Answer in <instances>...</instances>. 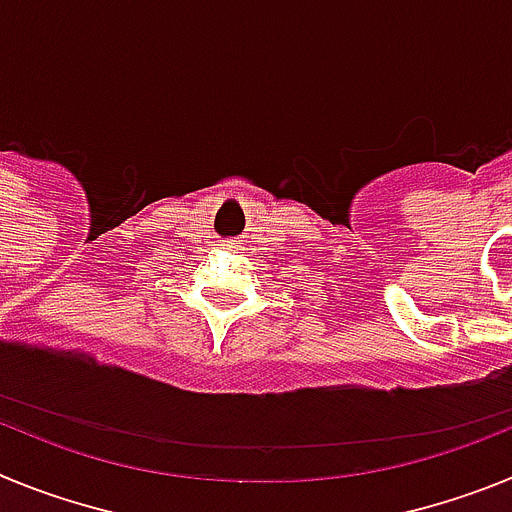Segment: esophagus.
<instances>
[{
	"label": "esophagus",
	"instance_id": "obj_1",
	"mask_svg": "<svg viewBox=\"0 0 512 512\" xmlns=\"http://www.w3.org/2000/svg\"><path fill=\"white\" fill-rule=\"evenodd\" d=\"M223 246H228V248H235V246H233V241H225Z\"/></svg>",
	"mask_w": 512,
	"mask_h": 512
}]
</instances>
